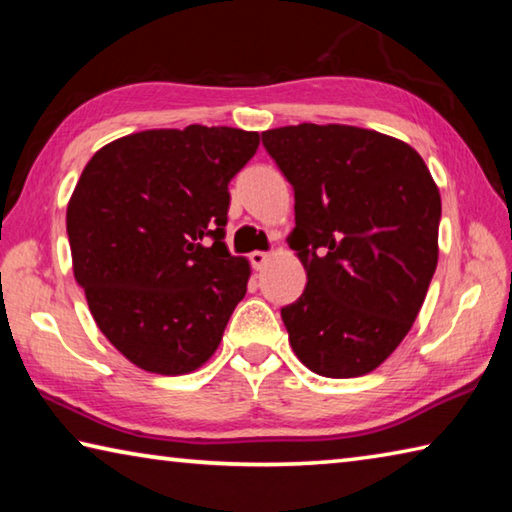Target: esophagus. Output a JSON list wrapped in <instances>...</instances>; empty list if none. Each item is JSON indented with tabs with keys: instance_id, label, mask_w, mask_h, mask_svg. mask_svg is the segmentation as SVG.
<instances>
[{
	"instance_id": "esophagus-1",
	"label": "esophagus",
	"mask_w": 512,
	"mask_h": 512,
	"mask_svg": "<svg viewBox=\"0 0 512 512\" xmlns=\"http://www.w3.org/2000/svg\"><path fill=\"white\" fill-rule=\"evenodd\" d=\"M250 264H253V268H257V271H262V268L268 264V259H271V255L268 253H262V250H255V253H250Z\"/></svg>"
}]
</instances>
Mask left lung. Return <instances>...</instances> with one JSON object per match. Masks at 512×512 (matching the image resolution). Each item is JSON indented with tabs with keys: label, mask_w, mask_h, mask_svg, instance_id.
<instances>
[{
	"label": "left lung",
	"mask_w": 512,
	"mask_h": 512,
	"mask_svg": "<svg viewBox=\"0 0 512 512\" xmlns=\"http://www.w3.org/2000/svg\"><path fill=\"white\" fill-rule=\"evenodd\" d=\"M262 142L296 194L289 246L307 271L302 296L282 307L291 348L316 375H368L427 296L438 187L418 151L368 128L282 126Z\"/></svg>",
	"instance_id": "left-lung-1"
}]
</instances>
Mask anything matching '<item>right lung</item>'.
Returning <instances> with one entry per match:
<instances>
[{"label": "right lung", "mask_w": 512, "mask_h": 512, "mask_svg": "<svg viewBox=\"0 0 512 512\" xmlns=\"http://www.w3.org/2000/svg\"><path fill=\"white\" fill-rule=\"evenodd\" d=\"M259 133L155 128L110 142L67 205L74 277L103 336L158 375L201 368L246 296L250 266L225 246L228 185Z\"/></svg>", "instance_id": "add662e5"}]
</instances>
